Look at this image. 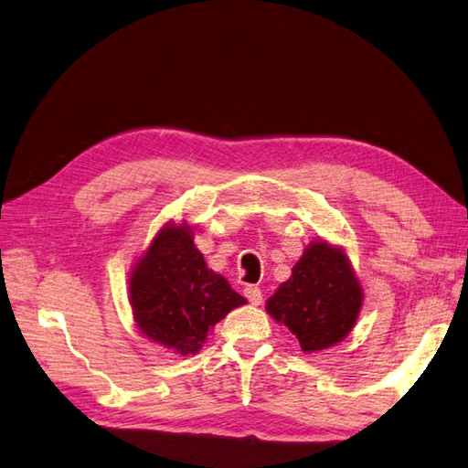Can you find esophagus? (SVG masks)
Segmentation results:
<instances>
[{"instance_id":"esophagus-1","label":"esophagus","mask_w":468,"mask_h":468,"mask_svg":"<svg viewBox=\"0 0 468 468\" xmlns=\"http://www.w3.org/2000/svg\"><path fill=\"white\" fill-rule=\"evenodd\" d=\"M244 294H246V299H248L253 306H260V304L263 303L261 289L256 287V285H248V287L244 289Z\"/></svg>"}]
</instances>
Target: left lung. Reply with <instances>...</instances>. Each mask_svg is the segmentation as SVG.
Listing matches in <instances>:
<instances>
[{"instance_id": "8db88e82", "label": "left lung", "mask_w": 468, "mask_h": 468, "mask_svg": "<svg viewBox=\"0 0 468 468\" xmlns=\"http://www.w3.org/2000/svg\"><path fill=\"white\" fill-rule=\"evenodd\" d=\"M363 289L344 248L314 239L304 248L289 281L265 303L267 314L287 325L304 353L344 342L356 328Z\"/></svg>"}]
</instances>
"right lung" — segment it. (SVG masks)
<instances>
[{"label": "right lung", "mask_w": 468, "mask_h": 468, "mask_svg": "<svg viewBox=\"0 0 468 468\" xmlns=\"http://www.w3.org/2000/svg\"><path fill=\"white\" fill-rule=\"evenodd\" d=\"M136 328L177 356H195L208 332L248 301L207 267L186 222H167L136 260L129 279Z\"/></svg>", "instance_id": "obj_1"}]
</instances>
